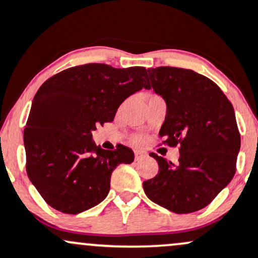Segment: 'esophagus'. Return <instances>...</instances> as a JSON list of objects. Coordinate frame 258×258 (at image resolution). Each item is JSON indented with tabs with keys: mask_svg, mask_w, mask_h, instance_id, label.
Masks as SVG:
<instances>
[{
	"mask_svg": "<svg viewBox=\"0 0 258 258\" xmlns=\"http://www.w3.org/2000/svg\"><path fill=\"white\" fill-rule=\"evenodd\" d=\"M146 156H147V153H146V152L136 151V152H135V161H140V159L145 158Z\"/></svg>",
	"mask_w": 258,
	"mask_h": 258,
	"instance_id": "34e87169",
	"label": "esophagus"
}]
</instances>
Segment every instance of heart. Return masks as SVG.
I'll use <instances>...</instances> for the list:
<instances>
[{"instance_id": "b5f03b06", "label": "heart", "mask_w": 258, "mask_h": 258, "mask_svg": "<svg viewBox=\"0 0 258 258\" xmlns=\"http://www.w3.org/2000/svg\"><path fill=\"white\" fill-rule=\"evenodd\" d=\"M132 141H134V143H136V145H142L143 142H145V137L143 136H135L132 138Z\"/></svg>"}]
</instances>
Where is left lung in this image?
<instances>
[{
    "instance_id": "8db88e82",
    "label": "left lung",
    "mask_w": 258,
    "mask_h": 258,
    "mask_svg": "<svg viewBox=\"0 0 258 258\" xmlns=\"http://www.w3.org/2000/svg\"><path fill=\"white\" fill-rule=\"evenodd\" d=\"M151 84L167 104L159 137L179 147V163L156 153L158 174L143 181L146 195L168 210L189 214L210 204L236 172L241 138L235 111L221 89L189 69L150 68Z\"/></svg>"
}]
</instances>
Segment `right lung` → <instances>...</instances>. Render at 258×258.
<instances>
[{
	"instance_id": "obj_1",
	"label": "right lung",
	"mask_w": 258,
	"mask_h": 258,
	"mask_svg": "<svg viewBox=\"0 0 258 258\" xmlns=\"http://www.w3.org/2000/svg\"><path fill=\"white\" fill-rule=\"evenodd\" d=\"M143 67L116 69L90 63L69 68L43 83L23 132L29 180L48 205L79 214L101 203L118 164L134 162L131 148L106 151L91 132L113 121L122 102L148 89Z\"/></svg>"
}]
</instances>
